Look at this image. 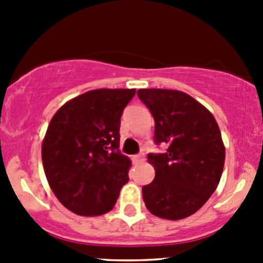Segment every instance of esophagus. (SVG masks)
Here are the masks:
<instances>
[{"label": "esophagus", "instance_id": "obj_1", "mask_svg": "<svg viewBox=\"0 0 263 263\" xmlns=\"http://www.w3.org/2000/svg\"><path fill=\"white\" fill-rule=\"evenodd\" d=\"M132 160H134V163H140V161L144 160V155H142V154H137V155H134V156H132Z\"/></svg>", "mask_w": 263, "mask_h": 263}]
</instances>
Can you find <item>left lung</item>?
<instances>
[{
  "mask_svg": "<svg viewBox=\"0 0 263 263\" xmlns=\"http://www.w3.org/2000/svg\"><path fill=\"white\" fill-rule=\"evenodd\" d=\"M139 99L155 121L154 141L165 153L148 154L155 178L142 187L147 210L179 220L200 210L221 178L225 147L214 116L188 94L177 90L140 89Z\"/></svg>",
  "mask_w": 263,
  "mask_h": 263,
  "instance_id": "8db88e82",
  "label": "left lung"
}]
</instances>
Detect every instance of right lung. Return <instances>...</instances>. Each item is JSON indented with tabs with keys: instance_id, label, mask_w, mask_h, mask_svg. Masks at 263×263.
<instances>
[{
	"instance_id": "right-lung-1",
	"label": "right lung",
	"mask_w": 263,
	"mask_h": 263,
	"mask_svg": "<svg viewBox=\"0 0 263 263\" xmlns=\"http://www.w3.org/2000/svg\"><path fill=\"white\" fill-rule=\"evenodd\" d=\"M135 89H98L73 98L50 121L42 160L55 197L72 213L113 209L128 182L131 160L119 151V127Z\"/></svg>"
}]
</instances>
